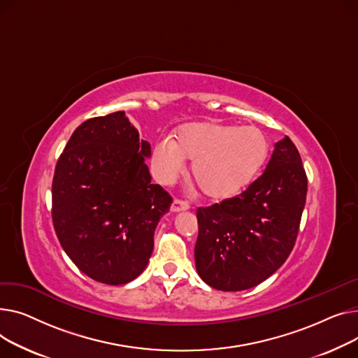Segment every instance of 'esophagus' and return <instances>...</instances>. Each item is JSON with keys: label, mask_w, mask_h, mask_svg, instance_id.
<instances>
[{"label": "esophagus", "mask_w": 358, "mask_h": 358, "mask_svg": "<svg viewBox=\"0 0 358 358\" xmlns=\"http://www.w3.org/2000/svg\"><path fill=\"white\" fill-rule=\"evenodd\" d=\"M191 208V205H189L186 201H182V199H175L171 205V211L172 213H179V211H186V209Z\"/></svg>", "instance_id": "1"}]
</instances>
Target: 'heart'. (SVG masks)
Listing matches in <instances>:
<instances>
[{
    "instance_id": "b5f03b06",
    "label": "heart",
    "mask_w": 358,
    "mask_h": 358,
    "mask_svg": "<svg viewBox=\"0 0 358 358\" xmlns=\"http://www.w3.org/2000/svg\"><path fill=\"white\" fill-rule=\"evenodd\" d=\"M268 155L266 134L257 127L218 122L183 125L176 140L163 138L153 150V169L162 182H173L194 162L192 179L202 195L224 201L238 195L262 169Z\"/></svg>"
}]
</instances>
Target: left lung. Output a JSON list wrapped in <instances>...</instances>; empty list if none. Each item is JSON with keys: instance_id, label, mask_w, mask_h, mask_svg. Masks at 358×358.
I'll use <instances>...</instances> for the list:
<instances>
[{"instance_id": "obj_1", "label": "left lung", "mask_w": 358, "mask_h": 358, "mask_svg": "<svg viewBox=\"0 0 358 358\" xmlns=\"http://www.w3.org/2000/svg\"><path fill=\"white\" fill-rule=\"evenodd\" d=\"M308 179L296 145L286 136L260 178L240 195L198 208L195 264L211 287L238 292L270 278L295 245Z\"/></svg>"}]
</instances>
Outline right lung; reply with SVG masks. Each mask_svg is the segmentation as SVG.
<instances>
[{
  "mask_svg": "<svg viewBox=\"0 0 358 358\" xmlns=\"http://www.w3.org/2000/svg\"><path fill=\"white\" fill-rule=\"evenodd\" d=\"M150 144L117 111L82 122L60 155L52 220L76 267L105 285H125L145 268L155 229L172 196L152 183Z\"/></svg>",
  "mask_w": 358,
  "mask_h": 358,
  "instance_id": "obj_1",
  "label": "right lung"
}]
</instances>
